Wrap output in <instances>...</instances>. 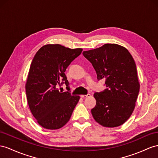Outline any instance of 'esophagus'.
Wrapping results in <instances>:
<instances>
[{
    "instance_id": "esophagus-1",
    "label": "esophagus",
    "mask_w": 158,
    "mask_h": 158,
    "mask_svg": "<svg viewBox=\"0 0 158 158\" xmlns=\"http://www.w3.org/2000/svg\"><path fill=\"white\" fill-rule=\"evenodd\" d=\"M91 95L90 94H87V95H81V98H89V97H90Z\"/></svg>"
}]
</instances>
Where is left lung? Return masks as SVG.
I'll return each instance as SVG.
<instances>
[{
  "label": "left lung",
  "mask_w": 158,
  "mask_h": 158,
  "mask_svg": "<svg viewBox=\"0 0 158 158\" xmlns=\"http://www.w3.org/2000/svg\"><path fill=\"white\" fill-rule=\"evenodd\" d=\"M83 55L91 63L98 79L106 80L107 87L94 94V119L106 127L123 124L134 110L139 91L134 59L126 48L111 43L83 51Z\"/></svg>",
  "instance_id": "left-lung-1"
}]
</instances>
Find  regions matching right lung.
Segmentation results:
<instances>
[{
	"label": "right lung",
	"instance_id": "1",
	"mask_svg": "<svg viewBox=\"0 0 158 158\" xmlns=\"http://www.w3.org/2000/svg\"><path fill=\"white\" fill-rule=\"evenodd\" d=\"M82 51L48 44L40 48L32 60L25 85L27 99L32 114L43 127L58 129L70 119L80 97L69 92L64 71ZM63 82L68 92L58 90Z\"/></svg>",
	"mask_w": 158,
	"mask_h": 158
}]
</instances>
